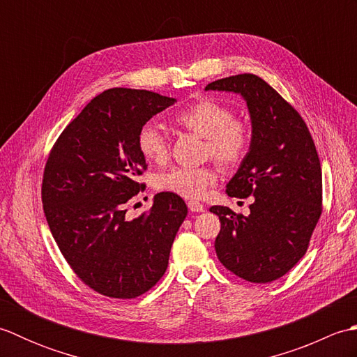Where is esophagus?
<instances>
[{
	"mask_svg": "<svg viewBox=\"0 0 357 357\" xmlns=\"http://www.w3.org/2000/svg\"><path fill=\"white\" fill-rule=\"evenodd\" d=\"M187 206H188V208H190V211H193V213H201V211L206 210V207H204L202 204L198 201H188Z\"/></svg>",
	"mask_w": 357,
	"mask_h": 357,
	"instance_id": "esophagus-1",
	"label": "esophagus"
}]
</instances>
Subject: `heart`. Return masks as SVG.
I'll list each match as a JSON object with an SVG mask.
<instances>
[{
  "label": "heart",
  "mask_w": 357,
  "mask_h": 357,
  "mask_svg": "<svg viewBox=\"0 0 357 357\" xmlns=\"http://www.w3.org/2000/svg\"><path fill=\"white\" fill-rule=\"evenodd\" d=\"M174 124L206 138L207 155L222 165H236L245 158L250 149V128L245 121L233 118L227 105L204 98L179 110L173 118ZM141 156L150 164H162L169 155V141L155 123L141 127L136 138ZM218 179L211 167H172L155 176L156 190L173 193L185 199H199Z\"/></svg>",
  "instance_id": "b5f03b06"
}]
</instances>
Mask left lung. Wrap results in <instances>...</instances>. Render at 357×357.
<instances>
[{
    "mask_svg": "<svg viewBox=\"0 0 357 357\" xmlns=\"http://www.w3.org/2000/svg\"><path fill=\"white\" fill-rule=\"evenodd\" d=\"M206 90L238 93L247 102L252 141L227 184L231 198L253 196L250 215L213 206L221 231L215 250L227 270L255 284L282 278L305 255L322 213V170L304 119L262 78L234 75Z\"/></svg>",
    "mask_w": 357,
    "mask_h": 357,
    "instance_id": "8db88e82",
    "label": "left lung"
}]
</instances>
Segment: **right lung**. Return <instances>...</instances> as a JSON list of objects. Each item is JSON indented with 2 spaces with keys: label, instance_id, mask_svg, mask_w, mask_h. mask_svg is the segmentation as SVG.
Instances as JSON below:
<instances>
[{
  "label": "right lung",
  "instance_id": "1",
  "mask_svg": "<svg viewBox=\"0 0 357 357\" xmlns=\"http://www.w3.org/2000/svg\"><path fill=\"white\" fill-rule=\"evenodd\" d=\"M174 102L149 90H105L64 128L45 162L41 195L53 239L82 282L109 298H136L162 278L187 216L183 198L162 192L149 213L126 218L147 169L136 138Z\"/></svg>",
  "mask_w": 357,
  "mask_h": 357
}]
</instances>
